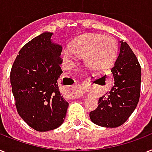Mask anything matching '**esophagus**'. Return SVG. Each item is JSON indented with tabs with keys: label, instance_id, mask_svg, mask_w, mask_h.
Wrapping results in <instances>:
<instances>
[{
	"label": "esophagus",
	"instance_id": "esophagus-1",
	"mask_svg": "<svg viewBox=\"0 0 152 152\" xmlns=\"http://www.w3.org/2000/svg\"><path fill=\"white\" fill-rule=\"evenodd\" d=\"M71 87H75V85L73 84V85H72V86H71ZM71 96H72V97H75H75H77V95L75 94H72V95H71Z\"/></svg>",
	"mask_w": 152,
	"mask_h": 152
}]
</instances>
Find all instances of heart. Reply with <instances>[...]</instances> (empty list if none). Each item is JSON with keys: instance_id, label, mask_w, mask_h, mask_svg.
Returning <instances> with one entry per match:
<instances>
[{"instance_id": "obj_1", "label": "heart", "mask_w": 152, "mask_h": 152, "mask_svg": "<svg viewBox=\"0 0 152 152\" xmlns=\"http://www.w3.org/2000/svg\"><path fill=\"white\" fill-rule=\"evenodd\" d=\"M70 49H63V58L73 63L77 56L82 57L85 65L94 70H101L113 63L117 55L116 39L108 35L89 34L81 36L71 43Z\"/></svg>"}]
</instances>
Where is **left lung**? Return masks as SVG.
I'll return each mask as SVG.
<instances>
[{
	"label": "left lung",
	"instance_id": "obj_1",
	"mask_svg": "<svg viewBox=\"0 0 152 152\" xmlns=\"http://www.w3.org/2000/svg\"><path fill=\"white\" fill-rule=\"evenodd\" d=\"M114 86L100 97L98 106L89 113L90 120L99 126L116 128L129 119L140 95L141 67L129 44L120 41L119 54L111 69Z\"/></svg>",
	"mask_w": 152,
	"mask_h": 152
}]
</instances>
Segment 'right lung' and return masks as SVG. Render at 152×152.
<instances>
[{"label":"right lung","instance_id":"1","mask_svg":"<svg viewBox=\"0 0 152 152\" xmlns=\"http://www.w3.org/2000/svg\"><path fill=\"white\" fill-rule=\"evenodd\" d=\"M52 32H43L19 51L10 73L12 91L20 117L38 132L63 124L68 102L61 96L58 79L62 46L54 43Z\"/></svg>","mask_w":152,"mask_h":152}]
</instances>
